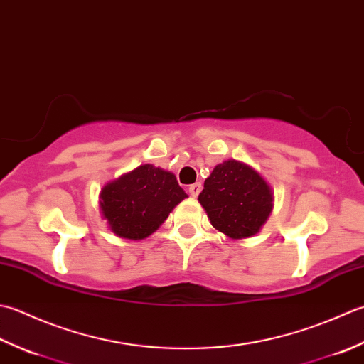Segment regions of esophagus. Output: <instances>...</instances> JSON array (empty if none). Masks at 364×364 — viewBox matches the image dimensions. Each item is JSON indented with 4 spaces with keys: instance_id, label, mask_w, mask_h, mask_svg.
<instances>
[{
    "instance_id": "esophagus-1",
    "label": "esophagus",
    "mask_w": 364,
    "mask_h": 364,
    "mask_svg": "<svg viewBox=\"0 0 364 364\" xmlns=\"http://www.w3.org/2000/svg\"><path fill=\"white\" fill-rule=\"evenodd\" d=\"M201 190H203V185L199 183V182H196V183H191L190 187H188V193L190 195L193 196V198H196L199 193H201Z\"/></svg>"
}]
</instances>
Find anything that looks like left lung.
<instances>
[{
	"label": "left lung",
	"instance_id": "obj_1",
	"mask_svg": "<svg viewBox=\"0 0 364 364\" xmlns=\"http://www.w3.org/2000/svg\"><path fill=\"white\" fill-rule=\"evenodd\" d=\"M210 223L231 239L255 235L272 212V191L253 168L228 160L215 166L199 195Z\"/></svg>",
	"mask_w": 364,
	"mask_h": 364
}]
</instances>
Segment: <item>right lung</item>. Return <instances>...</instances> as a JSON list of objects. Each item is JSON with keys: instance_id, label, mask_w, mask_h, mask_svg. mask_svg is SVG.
<instances>
[{"instance_id": "obj_1", "label": "right lung", "mask_w": 364, "mask_h": 364, "mask_svg": "<svg viewBox=\"0 0 364 364\" xmlns=\"http://www.w3.org/2000/svg\"><path fill=\"white\" fill-rule=\"evenodd\" d=\"M102 212L111 231L122 239L141 240L157 231L169 212L187 198L176 176L143 165L102 190Z\"/></svg>"}]
</instances>
